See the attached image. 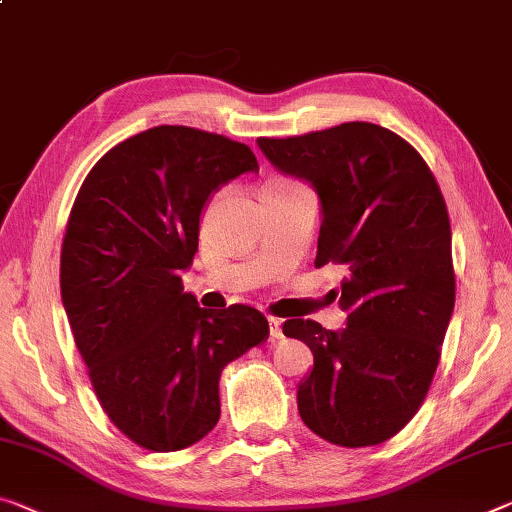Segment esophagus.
Segmentation results:
<instances>
[{"label": "esophagus", "mask_w": 512, "mask_h": 512, "mask_svg": "<svg viewBox=\"0 0 512 512\" xmlns=\"http://www.w3.org/2000/svg\"><path fill=\"white\" fill-rule=\"evenodd\" d=\"M267 322H270V336L272 338H283V329H281V320L270 316L267 318Z\"/></svg>", "instance_id": "1"}]
</instances>
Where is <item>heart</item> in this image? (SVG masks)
<instances>
[{"instance_id":"1","label":"heart","mask_w":512,"mask_h":512,"mask_svg":"<svg viewBox=\"0 0 512 512\" xmlns=\"http://www.w3.org/2000/svg\"><path fill=\"white\" fill-rule=\"evenodd\" d=\"M270 183H281V180H270Z\"/></svg>"}]
</instances>
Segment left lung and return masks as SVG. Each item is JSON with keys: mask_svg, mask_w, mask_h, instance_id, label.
Wrapping results in <instances>:
<instances>
[{"mask_svg": "<svg viewBox=\"0 0 512 512\" xmlns=\"http://www.w3.org/2000/svg\"><path fill=\"white\" fill-rule=\"evenodd\" d=\"M258 146L283 174L316 187V267L345 272L332 290L348 313L343 332L283 322V334L313 352V371L297 389L302 421L336 446L387 442L428 396L455 304L442 190L419 151L375 123L261 137Z\"/></svg>", "mask_w": 512, "mask_h": 512, "instance_id": "1", "label": "left lung"}]
</instances>
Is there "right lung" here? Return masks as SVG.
Instances as JSON below:
<instances>
[{
  "mask_svg": "<svg viewBox=\"0 0 512 512\" xmlns=\"http://www.w3.org/2000/svg\"><path fill=\"white\" fill-rule=\"evenodd\" d=\"M258 171L247 144L157 125L86 174L61 245V300L109 421L155 453L199 442L219 421V375L270 336L247 304L208 311L183 293L212 190Z\"/></svg>",
  "mask_w": 512,
  "mask_h": 512,
  "instance_id": "right-lung-1",
  "label": "right lung"
}]
</instances>
